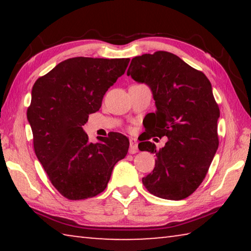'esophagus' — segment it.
<instances>
[{
  "mask_svg": "<svg viewBox=\"0 0 251 251\" xmlns=\"http://www.w3.org/2000/svg\"><path fill=\"white\" fill-rule=\"evenodd\" d=\"M138 151V147H137V141L135 138H130L129 139V152L130 154H136Z\"/></svg>",
  "mask_w": 251,
  "mask_h": 251,
  "instance_id": "34e87169",
  "label": "esophagus"
}]
</instances>
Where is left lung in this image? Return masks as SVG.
I'll return each instance as SVG.
<instances>
[{"instance_id":"obj_1","label":"left lung","mask_w":251,"mask_h":251,"mask_svg":"<svg viewBox=\"0 0 251 251\" xmlns=\"http://www.w3.org/2000/svg\"><path fill=\"white\" fill-rule=\"evenodd\" d=\"M127 75L151 87L156 112L148 114L139 151L156 155L155 168L143 178L151 194L169 201L190 196L205 179L219 145V107L206 75L177 55L158 50L131 59ZM167 135L157 150L148 141Z\"/></svg>"}]
</instances>
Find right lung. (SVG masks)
<instances>
[{"instance_id": "right-lung-1", "label": "right lung", "mask_w": 251, "mask_h": 251, "mask_svg": "<svg viewBox=\"0 0 251 251\" xmlns=\"http://www.w3.org/2000/svg\"><path fill=\"white\" fill-rule=\"evenodd\" d=\"M128 63L129 58H69L33 85L27 121L34 151L52 185L67 199L100 194L128 151L124 135L114 133L94 144L83 129Z\"/></svg>"}]
</instances>
